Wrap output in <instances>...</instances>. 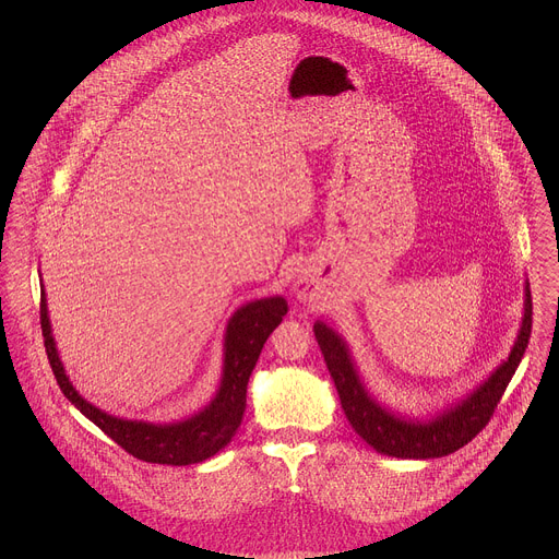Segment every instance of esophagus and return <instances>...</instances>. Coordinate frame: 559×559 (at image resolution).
I'll list each match as a JSON object with an SVG mask.
<instances>
[{
    "label": "esophagus",
    "instance_id": "34e87169",
    "mask_svg": "<svg viewBox=\"0 0 559 559\" xmlns=\"http://www.w3.org/2000/svg\"><path fill=\"white\" fill-rule=\"evenodd\" d=\"M295 293H297V299L304 301V304H306V301H312L314 295H317V293H314V286H312L308 280H299V282L295 284Z\"/></svg>",
    "mask_w": 559,
    "mask_h": 559
}]
</instances>
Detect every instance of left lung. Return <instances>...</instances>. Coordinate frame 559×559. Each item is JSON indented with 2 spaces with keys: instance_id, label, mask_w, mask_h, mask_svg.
<instances>
[{
  "instance_id": "8db88e82",
  "label": "left lung",
  "mask_w": 559,
  "mask_h": 559,
  "mask_svg": "<svg viewBox=\"0 0 559 559\" xmlns=\"http://www.w3.org/2000/svg\"><path fill=\"white\" fill-rule=\"evenodd\" d=\"M314 335L319 340L324 364L335 383L346 419L368 445H372L381 454L396 459H439L467 445L490 421L499 400L523 359L532 335V293L527 286L523 326L508 361H503L469 399L426 424L402 419L368 396L353 368L348 348L333 329L317 322Z\"/></svg>"
}]
</instances>
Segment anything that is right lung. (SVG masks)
I'll return each mask as SVG.
<instances>
[{"label": "right lung", "instance_id": "add662e5", "mask_svg": "<svg viewBox=\"0 0 559 559\" xmlns=\"http://www.w3.org/2000/svg\"><path fill=\"white\" fill-rule=\"evenodd\" d=\"M288 312V304L282 297H269L242 306L228 322L226 331V359L222 388L213 402L193 415L191 419L178 424H146L118 419L103 413L81 399L64 374L62 361L58 357L51 324L47 317L45 293L40 295V329L45 337L47 359L56 374V381L64 396L71 400L81 413L94 421L109 439H114L124 452L157 465H193L211 459L239 430L240 419L247 402V381L260 357V350L273 329L282 322Z\"/></svg>", "mask_w": 559, "mask_h": 559}]
</instances>
